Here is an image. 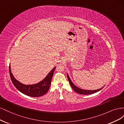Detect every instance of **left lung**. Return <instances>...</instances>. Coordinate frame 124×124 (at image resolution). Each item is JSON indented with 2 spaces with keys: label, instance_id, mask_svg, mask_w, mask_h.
Returning <instances> with one entry per match:
<instances>
[{
  "label": "left lung",
  "instance_id": "obj_1",
  "mask_svg": "<svg viewBox=\"0 0 124 124\" xmlns=\"http://www.w3.org/2000/svg\"><path fill=\"white\" fill-rule=\"evenodd\" d=\"M67 78H68V79L69 80V83H70V84L71 86V87L72 88V89L74 90L75 92H77L78 93H79V94H81V95L92 94V93H95L99 92L104 87V86H103V87H101V88H99L98 89H96V90H85V89H82V88H80L79 87H77V86L76 85H74L73 84V83L72 82V81L71 80L70 78L68 73H67Z\"/></svg>",
  "mask_w": 124,
  "mask_h": 124
}]
</instances>
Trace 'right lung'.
I'll return each mask as SVG.
<instances>
[{"label": "right lung", "instance_id": "right-lung-1", "mask_svg": "<svg viewBox=\"0 0 124 124\" xmlns=\"http://www.w3.org/2000/svg\"><path fill=\"white\" fill-rule=\"evenodd\" d=\"M55 68L56 67L53 68V69L47 74L46 77L43 80L38 83L32 85L24 84L17 80L11 72L10 64L9 66V72L11 81L15 87L18 91L27 96L38 97L46 94L48 91Z\"/></svg>", "mask_w": 124, "mask_h": 124}]
</instances>
